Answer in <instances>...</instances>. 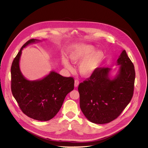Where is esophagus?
Listing matches in <instances>:
<instances>
[{"mask_svg": "<svg viewBox=\"0 0 148 148\" xmlns=\"http://www.w3.org/2000/svg\"><path fill=\"white\" fill-rule=\"evenodd\" d=\"M79 85V82L77 80H75V87H77L78 85Z\"/></svg>", "mask_w": 148, "mask_h": 148, "instance_id": "1", "label": "esophagus"}]
</instances>
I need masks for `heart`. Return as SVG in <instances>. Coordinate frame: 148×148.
<instances>
[{"label":"heart","instance_id":"b5f03b06","mask_svg":"<svg viewBox=\"0 0 148 148\" xmlns=\"http://www.w3.org/2000/svg\"><path fill=\"white\" fill-rule=\"evenodd\" d=\"M95 49L96 47L93 45L82 43L74 46L68 53V58L72 63L80 62L78 72L84 77H90L104 59L103 51ZM62 64L67 70H73L72 65L65 58L62 59Z\"/></svg>","mask_w":148,"mask_h":148}]
</instances>
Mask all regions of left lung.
<instances>
[{
	"instance_id": "8db88e82",
	"label": "left lung",
	"mask_w": 148,
	"mask_h": 148,
	"mask_svg": "<svg viewBox=\"0 0 148 148\" xmlns=\"http://www.w3.org/2000/svg\"><path fill=\"white\" fill-rule=\"evenodd\" d=\"M116 65L120 66L115 75H111V68H97L79 85L81 110L93 123L104 124L114 120L132 98L135 71L125 50H122Z\"/></svg>"
}]
</instances>
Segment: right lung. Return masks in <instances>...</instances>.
<instances>
[{
  "instance_id": "obj_1",
  "label": "right lung",
  "mask_w": 148,
  "mask_h": 148,
  "mask_svg": "<svg viewBox=\"0 0 148 148\" xmlns=\"http://www.w3.org/2000/svg\"><path fill=\"white\" fill-rule=\"evenodd\" d=\"M42 40L32 39L22 46L11 68V90L25 114L38 121H48L56 115L66 96L73 90L74 80L63 77L54 71L33 81L23 76L19 65L22 50L30 44Z\"/></svg>"
}]
</instances>
